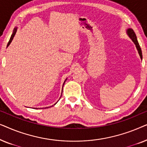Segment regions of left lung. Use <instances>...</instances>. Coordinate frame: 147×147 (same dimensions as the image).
Instances as JSON below:
<instances>
[{
	"label": "left lung",
	"mask_w": 147,
	"mask_h": 147,
	"mask_svg": "<svg viewBox=\"0 0 147 147\" xmlns=\"http://www.w3.org/2000/svg\"><path fill=\"white\" fill-rule=\"evenodd\" d=\"M127 33L129 37L131 38L132 41L134 42V44L136 45V47L137 48V50L138 51V53H139L140 55V58H142V51H141V48H140V45H139V43H138V42L137 41V38H136V34L134 33V32L133 30L132 29H128L127 30Z\"/></svg>",
	"instance_id": "8db88e82"
}]
</instances>
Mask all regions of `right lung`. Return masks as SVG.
I'll use <instances>...</instances> for the list:
<instances>
[{
	"mask_svg": "<svg viewBox=\"0 0 147 147\" xmlns=\"http://www.w3.org/2000/svg\"><path fill=\"white\" fill-rule=\"evenodd\" d=\"M16 31H17V28H16V29H14V31H13V34H12L11 37V38H10V40H9V43H8V44H7V47H8V46H9V45H10V43H11V41H12V40H13V39L14 36H15V33H16ZM65 82H64V83H65ZM64 83H63V84H64Z\"/></svg>",
	"mask_w": 147,
	"mask_h": 147,
	"instance_id": "add662e5",
	"label": "right lung"
}]
</instances>
